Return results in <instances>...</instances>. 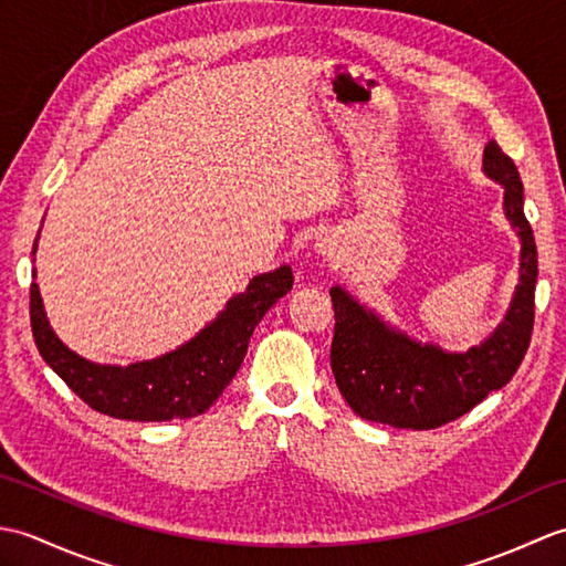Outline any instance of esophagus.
I'll return each instance as SVG.
<instances>
[{
  "mask_svg": "<svg viewBox=\"0 0 566 566\" xmlns=\"http://www.w3.org/2000/svg\"><path fill=\"white\" fill-rule=\"evenodd\" d=\"M316 250H318V255L328 258V260H340V255H343V248H340V243H338V238L328 235V233H326V235H318Z\"/></svg>",
  "mask_w": 566,
  "mask_h": 566,
  "instance_id": "esophagus-1",
  "label": "esophagus"
}]
</instances>
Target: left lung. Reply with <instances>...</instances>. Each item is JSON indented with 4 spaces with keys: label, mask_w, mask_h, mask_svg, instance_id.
Listing matches in <instances>:
<instances>
[{
    "label": "left lung",
    "mask_w": 566,
    "mask_h": 566,
    "mask_svg": "<svg viewBox=\"0 0 566 566\" xmlns=\"http://www.w3.org/2000/svg\"><path fill=\"white\" fill-rule=\"evenodd\" d=\"M484 175L503 187V213L521 240L518 284L506 316L482 345L448 353L411 338L343 286H333L331 367L343 399L359 418L394 428H440L506 387L521 367L535 318V235L523 211L518 167L496 140L484 148Z\"/></svg>",
    "instance_id": "8db88e82"
}]
</instances>
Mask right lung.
<instances>
[{
	"mask_svg": "<svg viewBox=\"0 0 566 566\" xmlns=\"http://www.w3.org/2000/svg\"><path fill=\"white\" fill-rule=\"evenodd\" d=\"M39 238L33 240V252ZM35 280V270H33ZM290 264L252 276L243 294L228 298L211 323L177 350L122 365L90 363L57 338L48 323L39 284H31V331L45 365L94 411L112 418L160 423L195 418L219 399L243 365L250 335L262 316L292 292Z\"/></svg>",
	"mask_w": 566,
	"mask_h": 566,
	"instance_id": "add662e5",
	"label": "right lung"
}]
</instances>
